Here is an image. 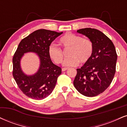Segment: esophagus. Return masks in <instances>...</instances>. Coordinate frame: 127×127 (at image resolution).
<instances>
[{
	"instance_id": "1",
	"label": "esophagus",
	"mask_w": 127,
	"mask_h": 127,
	"mask_svg": "<svg viewBox=\"0 0 127 127\" xmlns=\"http://www.w3.org/2000/svg\"><path fill=\"white\" fill-rule=\"evenodd\" d=\"M67 69H68V68H62V71H65V70H67Z\"/></svg>"
}]
</instances>
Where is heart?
Here are the masks:
<instances>
[{
	"mask_svg": "<svg viewBox=\"0 0 127 127\" xmlns=\"http://www.w3.org/2000/svg\"><path fill=\"white\" fill-rule=\"evenodd\" d=\"M60 43L64 48H70L68 56L65 59L63 65L65 67L77 66L79 62L86 63L89 60L93 52L94 45L89 39L83 38L82 36L72 33H67L60 39ZM48 56L57 64L61 63L63 59L62 49L55 44H50L48 49Z\"/></svg>",
	"mask_w": 127,
	"mask_h": 127,
	"instance_id": "obj_1",
	"label": "heart"
}]
</instances>
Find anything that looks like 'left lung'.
Here are the masks:
<instances>
[{"label":"left lung","mask_w":127,"mask_h":127,"mask_svg":"<svg viewBox=\"0 0 127 127\" xmlns=\"http://www.w3.org/2000/svg\"><path fill=\"white\" fill-rule=\"evenodd\" d=\"M77 32L92 42L94 52L89 60L77 68L73 84L83 95L96 96L103 92L114 79L117 60L115 46L107 36L96 29L83 28Z\"/></svg>","instance_id":"obj_1"}]
</instances>
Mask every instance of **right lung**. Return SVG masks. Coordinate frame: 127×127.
<instances>
[{
  "mask_svg": "<svg viewBox=\"0 0 127 127\" xmlns=\"http://www.w3.org/2000/svg\"><path fill=\"white\" fill-rule=\"evenodd\" d=\"M44 30L33 32L20 42L13 57V76L18 87L25 95L36 100L43 99L51 94L57 83L62 68L55 65L48 56V49L51 42L62 34ZM35 53L40 59L37 71L27 75L22 70L20 61L24 54Z\"/></svg>",
  "mask_w": 127,
  "mask_h": 127,
  "instance_id": "add662e5",
  "label": "right lung"
}]
</instances>
